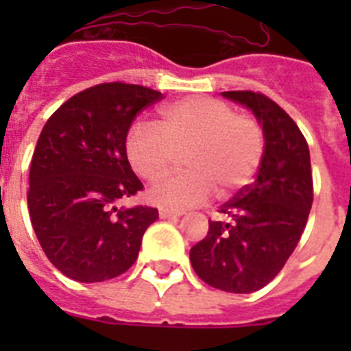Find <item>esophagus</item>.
Returning <instances> with one entry per match:
<instances>
[{
    "label": "esophagus",
    "instance_id": "34e87169",
    "mask_svg": "<svg viewBox=\"0 0 351 351\" xmlns=\"http://www.w3.org/2000/svg\"><path fill=\"white\" fill-rule=\"evenodd\" d=\"M178 216H182V210H172V209H161L160 210V218H178Z\"/></svg>",
    "mask_w": 351,
    "mask_h": 351
}]
</instances>
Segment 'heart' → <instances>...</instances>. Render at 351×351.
<instances>
[{"label":"heart","instance_id":"obj_1","mask_svg":"<svg viewBox=\"0 0 351 351\" xmlns=\"http://www.w3.org/2000/svg\"><path fill=\"white\" fill-rule=\"evenodd\" d=\"M130 165L145 181L169 172L178 153L190 170L158 182L149 197L167 209H188L213 197L232 195L253 181L263 156V133L253 116L226 101L191 96L161 110L160 126L138 121L125 142Z\"/></svg>","mask_w":351,"mask_h":351}]
</instances>
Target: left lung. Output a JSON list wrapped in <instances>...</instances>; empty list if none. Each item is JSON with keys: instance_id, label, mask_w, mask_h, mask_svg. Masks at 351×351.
I'll use <instances>...</instances> for the list:
<instances>
[{"instance_id": "obj_1", "label": "left lung", "mask_w": 351, "mask_h": 351, "mask_svg": "<svg viewBox=\"0 0 351 351\" xmlns=\"http://www.w3.org/2000/svg\"><path fill=\"white\" fill-rule=\"evenodd\" d=\"M251 108L265 147L256 179L219 207L230 221H210L190 260L204 283L230 293H251L285 267L297 247L313 204L308 142L280 105L255 91H225Z\"/></svg>"}]
</instances>
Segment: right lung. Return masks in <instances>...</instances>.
<instances>
[{"label": "right lung", "mask_w": 351, "mask_h": 351, "mask_svg": "<svg viewBox=\"0 0 351 351\" xmlns=\"http://www.w3.org/2000/svg\"><path fill=\"white\" fill-rule=\"evenodd\" d=\"M161 98L138 84H98L71 96L43 126L27 209L43 253L70 280L98 283L128 271L158 219L154 207L114 204L144 188L125 142L135 117Z\"/></svg>", "instance_id": "right-lung-1"}]
</instances>
